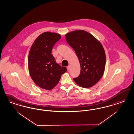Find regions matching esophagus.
Returning <instances> with one entry per match:
<instances>
[{
	"instance_id": "1",
	"label": "esophagus",
	"mask_w": 134,
	"mask_h": 134,
	"mask_svg": "<svg viewBox=\"0 0 134 134\" xmlns=\"http://www.w3.org/2000/svg\"><path fill=\"white\" fill-rule=\"evenodd\" d=\"M70 67H71V65H69L67 66V70H69L70 69Z\"/></svg>"
}]
</instances>
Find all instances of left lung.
Segmentation results:
<instances>
[{
  "label": "left lung",
  "mask_w": 134,
  "mask_h": 134,
  "mask_svg": "<svg viewBox=\"0 0 134 134\" xmlns=\"http://www.w3.org/2000/svg\"><path fill=\"white\" fill-rule=\"evenodd\" d=\"M67 43L77 54L81 66V73L75 82L83 88L92 87L97 83L104 73L105 54L101 43L82 30L65 35Z\"/></svg>",
  "instance_id": "obj_1"
}]
</instances>
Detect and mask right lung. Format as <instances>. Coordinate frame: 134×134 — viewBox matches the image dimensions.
Wrapping results in <instances>:
<instances>
[{
  "instance_id": "1",
  "label": "right lung",
  "mask_w": 134,
  "mask_h": 134,
  "mask_svg": "<svg viewBox=\"0 0 134 134\" xmlns=\"http://www.w3.org/2000/svg\"><path fill=\"white\" fill-rule=\"evenodd\" d=\"M61 38L60 34L45 32L37 38L28 57L29 72L35 83L43 89L51 90L58 83L67 68L57 64L51 54L52 49Z\"/></svg>"
}]
</instances>
